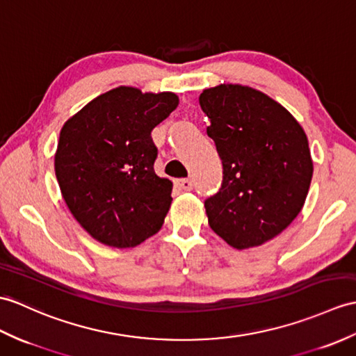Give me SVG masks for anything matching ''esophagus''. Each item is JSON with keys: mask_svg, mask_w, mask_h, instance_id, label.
Instances as JSON below:
<instances>
[{"mask_svg": "<svg viewBox=\"0 0 356 356\" xmlns=\"http://www.w3.org/2000/svg\"><path fill=\"white\" fill-rule=\"evenodd\" d=\"M175 185L180 189H184V191H191L193 189V180L191 179H177L175 181Z\"/></svg>", "mask_w": 356, "mask_h": 356, "instance_id": "1", "label": "esophagus"}]
</instances>
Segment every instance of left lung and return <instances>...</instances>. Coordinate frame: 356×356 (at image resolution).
<instances>
[{
  "label": "left lung",
  "mask_w": 356,
  "mask_h": 356,
  "mask_svg": "<svg viewBox=\"0 0 356 356\" xmlns=\"http://www.w3.org/2000/svg\"><path fill=\"white\" fill-rule=\"evenodd\" d=\"M222 162L220 191L204 202L211 229L236 250L270 241L299 216L312 158L303 127L250 86L221 83L198 97Z\"/></svg>",
  "instance_id": "1"
}]
</instances>
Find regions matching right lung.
Instances as JSON below:
<instances>
[{
    "label": "right lung",
    "mask_w": 356,
    "mask_h": 356,
    "mask_svg": "<svg viewBox=\"0 0 356 356\" xmlns=\"http://www.w3.org/2000/svg\"><path fill=\"white\" fill-rule=\"evenodd\" d=\"M177 106L175 92L118 86L63 124L56 177L72 217L95 241L129 249L161 230L172 184L154 172L152 130Z\"/></svg>",
    "instance_id": "right-lung-1"
}]
</instances>
